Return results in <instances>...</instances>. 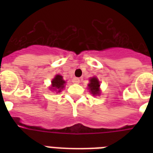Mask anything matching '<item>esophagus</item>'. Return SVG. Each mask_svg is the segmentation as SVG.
Returning <instances> with one entry per match:
<instances>
[{"mask_svg":"<svg viewBox=\"0 0 153 153\" xmlns=\"http://www.w3.org/2000/svg\"><path fill=\"white\" fill-rule=\"evenodd\" d=\"M72 82H73L74 83L78 84V83H79V82H80V79H79V78H74V79H72Z\"/></svg>","mask_w":153,"mask_h":153,"instance_id":"34e87169","label":"esophagus"}]
</instances>
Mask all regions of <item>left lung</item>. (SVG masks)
I'll use <instances>...</instances> for the list:
<instances>
[{
	"label": "left lung",
	"mask_w": 153,
	"mask_h": 153,
	"mask_svg": "<svg viewBox=\"0 0 153 153\" xmlns=\"http://www.w3.org/2000/svg\"><path fill=\"white\" fill-rule=\"evenodd\" d=\"M90 82H91L88 86L90 91H91V94H93V95H98L100 94V91H99L100 84H99L98 79L97 78H91Z\"/></svg>",
	"instance_id": "left-lung-1"
}]
</instances>
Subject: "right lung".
Returning <instances> with one entry per match:
<instances>
[{
  "mask_svg": "<svg viewBox=\"0 0 153 153\" xmlns=\"http://www.w3.org/2000/svg\"><path fill=\"white\" fill-rule=\"evenodd\" d=\"M51 88L53 90H58V92H60L61 90H62L63 87H64V83L65 81L62 79V77L61 75H56L55 77V79H53L52 82H51Z\"/></svg>",
  "mask_w": 153,
  "mask_h": 153,
  "instance_id": "add662e5",
  "label": "right lung"
}]
</instances>
